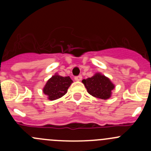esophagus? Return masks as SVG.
<instances>
[{"mask_svg": "<svg viewBox=\"0 0 151 151\" xmlns=\"http://www.w3.org/2000/svg\"><path fill=\"white\" fill-rule=\"evenodd\" d=\"M82 78H83V77H82L81 75H79V76H77V77H75L74 80H75L76 81H80V80H82Z\"/></svg>", "mask_w": 151, "mask_h": 151, "instance_id": "esophagus-1", "label": "esophagus"}]
</instances>
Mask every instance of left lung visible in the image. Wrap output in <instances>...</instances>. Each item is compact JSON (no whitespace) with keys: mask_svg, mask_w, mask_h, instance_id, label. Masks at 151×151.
I'll return each instance as SVG.
<instances>
[{"mask_svg":"<svg viewBox=\"0 0 151 151\" xmlns=\"http://www.w3.org/2000/svg\"><path fill=\"white\" fill-rule=\"evenodd\" d=\"M82 83L89 94L96 98L106 100L112 96L115 85L108 77L101 73H96L93 77L83 80Z\"/></svg>","mask_w":151,"mask_h":151,"instance_id":"8db88e82","label":"left lung"}]
</instances>
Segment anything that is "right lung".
Listing matches in <instances>:
<instances>
[{
	"instance_id": "1",
	"label": "right lung",
	"mask_w": 151,
	"mask_h": 151,
	"mask_svg": "<svg viewBox=\"0 0 151 151\" xmlns=\"http://www.w3.org/2000/svg\"><path fill=\"white\" fill-rule=\"evenodd\" d=\"M72 83L70 77H62L56 73L47 80L43 88V93L50 101L58 99L66 93Z\"/></svg>"
}]
</instances>
